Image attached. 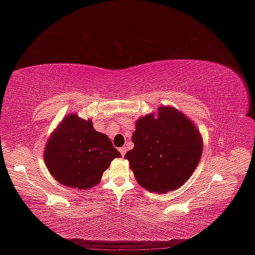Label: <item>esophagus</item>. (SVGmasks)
<instances>
[{
	"instance_id": "34e87169",
	"label": "esophagus",
	"mask_w": 255,
	"mask_h": 255,
	"mask_svg": "<svg viewBox=\"0 0 255 255\" xmlns=\"http://www.w3.org/2000/svg\"><path fill=\"white\" fill-rule=\"evenodd\" d=\"M119 152L122 153V155H123V156H124V155L126 154V152H127V147H126V146H124V147L120 148V149H119Z\"/></svg>"
}]
</instances>
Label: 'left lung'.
<instances>
[{
    "label": "left lung",
    "mask_w": 255,
    "mask_h": 255,
    "mask_svg": "<svg viewBox=\"0 0 255 255\" xmlns=\"http://www.w3.org/2000/svg\"><path fill=\"white\" fill-rule=\"evenodd\" d=\"M133 148L125 155L137 182L155 193L183 185L200 161L204 141L196 124L180 110L159 106L136 120Z\"/></svg>",
    "instance_id": "left-lung-1"
}]
</instances>
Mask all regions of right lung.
Returning <instances> with one entry per match:
<instances>
[{
  "label": "right lung",
  "instance_id": "1",
  "mask_svg": "<svg viewBox=\"0 0 255 255\" xmlns=\"http://www.w3.org/2000/svg\"><path fill=\"white\" fill-rule=\"evenodd\" d=\"M122 157L110 138L93 128L91 119L75 114L64 117L50 133L44 150L51 176L66 187L88 190L96 187L111 161Z\"/></svg>",
  "mask_w": 255,
  "mask_h": 255
}]
</instances>
